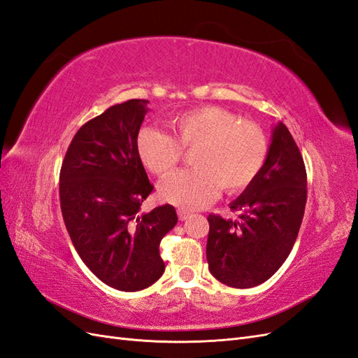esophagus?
<instances>
[{"label": "esophagus", "instance_id": "34e87169", "mask_svg": "<svg viewBox=\"0 0 358 358\" xmlns=\"http://www.w3.org/2000/svg\"><path fill=\"white\" fill-rule=\"evenodd\" d=\"M177 213H178V219H180V221H186V219H187L189 215H190L189 212H186V210H182V208H180Z\"/></svg>", "mask_w": 358, "mask_h": 358}]
</instances>
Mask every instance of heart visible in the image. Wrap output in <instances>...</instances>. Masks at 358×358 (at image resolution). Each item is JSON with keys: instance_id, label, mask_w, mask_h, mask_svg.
Returning a JSON list of instances; mask_svg holds the SVG:
<instances>
[{"instance_id": "b5f03b06", "label": "heart", "mask_w": 358, "mask_h": 358, "mask_svg": "<svg viewBox=\"0 0 358 358\" xmlns=\"http://www.w3.org/2000/svg\"><path fill=\"white\" fill-rule=\"evenodd\" d=\"M168 134L143 127L137 134V154L145 168L166 177L190 151L195 168L173 173L160 186V196L180 208L206 207L219 195L250 187L269 157V141L254 122L219 106H203L171 116Z\"/></svg>"}]
</instances>
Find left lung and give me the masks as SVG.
<instances>
[{"instance_id":"left-lung-1","label":"left lung","mask_w":358,"mask_h":358,"mask_svg":"<svg viewBox=\"0 0 358 358\" xmlns=\"http://www.w3.org/2000/svg\"><path fill=\"white\" fill-rule=\"evenodd\" d=\"M307 203V172L287 127L273 128L266 164L230 204L237 219L208 215L207 262L213 277L248 289L269 280L295 245Z\"/></svg>"}]
</instances>
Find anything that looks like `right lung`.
Here are the masks:
<instances>
[{
    "label": "right lung",
    "instance_id": "add662e5",
    "mask_svg": "<svg viewBox=\"0 0 358 358\" xmlns=\"http://www.w3.org/2000/svg\"><path fill=\"white\" fill-rule=\"evenodd\" d=\"M148 99L107 108L76 133L60 169V207L72 243L107 286L136 292L164 272L159 246L178 217L169 204L141 213L154 186L137 154Z\"/></svg>",
    "mask_w": 358,
    "mask_h": 358
}]
</instances>
